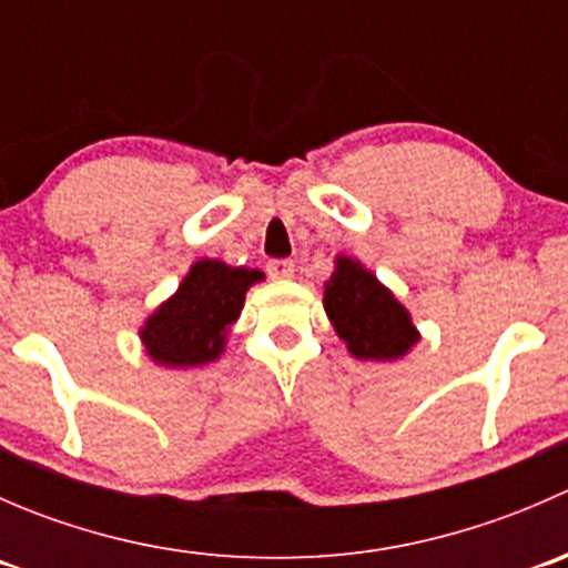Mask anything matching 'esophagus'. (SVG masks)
<instances>
[{
  "label": "esophagus",
  "mask_w": 568,
  "mask_h": 568,
  "mask_svg": "<svg viewBox=\"0 0 568 568\" xmlns=\"http://www.w3.org/2000/svg\"><path fill=\"white\" fill-rule=\"evenodd\" d=\"M266 272L274 280H291L294 277V261H288V257H274V261L266 263Z\"/></svg>",
  "instance_id": "1"
}]
</instances>
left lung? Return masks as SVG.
<instances>
[{
	"label": "left lung",
	"mask_w": 568,
	"mask_h": 568,
	"mask_svg": "<svg viewBox=\"0 0 568 568\" xmlns=\"http://www.w3.org/2000/svg\"><path fill=\"white\" fill-rule=\"evenodd\" d=\"M324 311L357 359L390 363L420 341L409 311L354 257H335V272L324 285Z\"/></svg>",
	"instance_id": "8db88e82"
}]
</instances>
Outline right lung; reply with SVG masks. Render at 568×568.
Returning a JSON list of instances; mask_svg holds the SVG:
<instances>
[{
  "mask_svg": "<svg viewBox=\"0 0 568 568\" xmlns=\"http://www.w3.org/2000/svg\"><path fill=\"white\" fill-rule=\"evenodd\" d=\"M261 280L257 268L227 266L211 257L192 263L175 294L142 324L148 357L164 368H197L220 357L227 332L242 316L250 285Z\"/></svg>",
  "mask_w": 568,
  "mask_h": 568,
  "instance_id": "add662e5",
  "label": "right lung"
}]
</instances>
